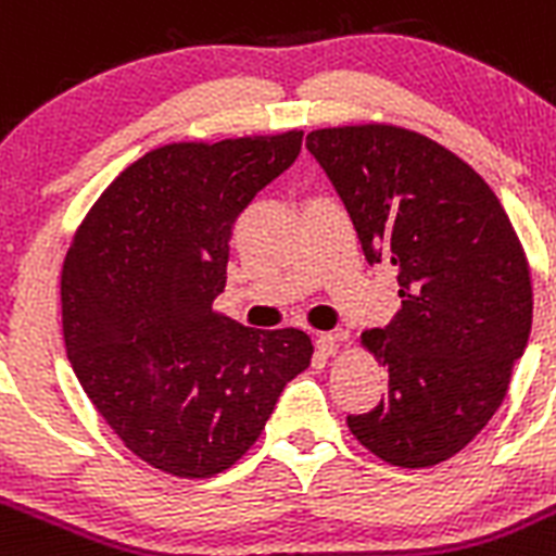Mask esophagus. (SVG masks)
Wrapping results in <instances>:
<instances>
[{"label":"esophagus","mask_w":556,"mask_h":556,"mask_svg":"<svg viewBox=\"0 0 556 556\" xmlns=\"http://www.w3.org/2000/svg\"><path fill=\"white\" fill-rule=\"evenodd\" d=\"M348 339V333L344 330H336V333H319L317 336V350L319 355H325V358H330V355L339 353L341 341Z\"/></svg>","instance_id":"1"}]
</instances>
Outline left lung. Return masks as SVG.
I'll return each instance as SVG.
<instances>
[{
    "mask_svg": "<svg viewBox=\"0 0 556 556\" xmlns=\"http://www.w3.org/2000/svg\"><path fill=\"white\" fill-rule=\"evenodd\" d=\"M305 146L344 201L369 264L396 273L400 312L364 330L389 394L348 416L389 466L430 468L466 450L507 396L532 330L523 244L485 178L414 129H314Z\"/></svg>",
    "mask_w": 556,
    "mask_h": 556,
    "instance_id": "8db88e82",
    "label": "left lung"
}]
</instances>
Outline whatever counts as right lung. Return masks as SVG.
Here are the masks:
<instances>
[{
	"label": "right lung",
	"mask_w": 556,
	"mask_h": 556,
	"mask_svg": "<svg viewBox=\"0 0 556 556\" xmlns=\"http://www.w3.org/2000/svg\"><path fill=\"white\" fill-rule=\"evenodd\" d=\"M300 142V129L167 142L131 162L71 239L60 300L76 380L126 450L165 475L231 468L312 364L305 330H253L215 308L233 223Z\"/></svg>",
	"instance_id": "obj_1"
}]
</instances>
